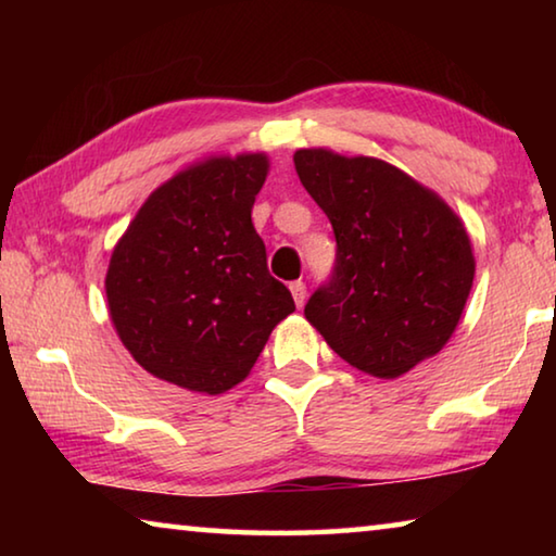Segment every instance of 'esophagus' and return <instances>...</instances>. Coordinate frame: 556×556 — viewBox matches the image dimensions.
Wrapping results in <instances>:
<instances>
[{
    "instance_id": "obj_1",
    "label": "esophagus",
    "mask_w": 556,
    "mask_h": 556,
    "mask_svg": "<svg viewBox=\"0 0 556 556\" xmlns=\"http://www.w3.org/2000/svg\"><path fill=\"white\" fill-rule=\"evenodd\" d=\"M289 289H291V296H294V301H296V306H304V301H306V285H304V281H291Z\"/></svg>"
}]
</instances>
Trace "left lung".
Wrapping results in <instances>:
<instances>
[{
  "instance_id": "left-lung-1",
  "label": "left lung",
  "mask_w": 556,
  "mask_h": 556,
  "mask_svg": "<svg viewBox=\"0 0 556 556\" xmlns=\"http://www.w3.org/2000/svg\"><path fill=\"white\" fill-rule=\"evenodd\" d=\"M299 181L336 235L333 271L304 314L353 368L397 378L439 353L473 285L458 215L397 166L299 149Z\"/></svg>"
}]
</instances>
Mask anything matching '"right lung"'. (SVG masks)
<instances>
[{"label":"right lung","instance_id":"1","mask_svg":"<svg viewBox=\"0 0 556 556\" xmlns=\"http://www.w3.org/2000/svg\"><path fill=\"white\" fill-rule=\"evenodd\" d=\"M265 154L208 159L159 186L112 252V324L147 372L220 394L242 382L291 291L269 275L252 205Z\"/></svg>","mask_w":556,"mask_h":556}]
</instances>
